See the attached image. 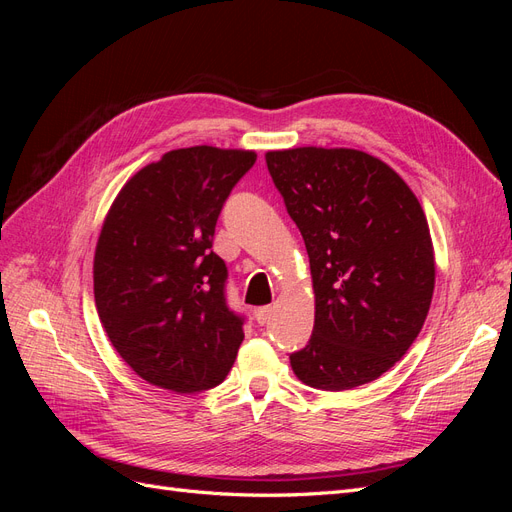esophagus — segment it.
<instances>
[{"label":"esophagus","instance_id":"34e87169","mask_svg":"<svg viewBox=\"0 0 512 512\" xmlns=\"http://www.w3.org/2000/svg\"><path fill=\"white\" fill-rule=\"evenodd\" d=\"M271 314H273V307L271 305H262V307L254 309V318H256L258 324H267Z\"/></svg>","mask_w":512,"mask_h":512}]
</instances>
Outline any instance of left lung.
<instances>
[{"instance_id": "obj_1", "label": "left lung", "mask_w": 512, "mask_h": 512, "mask_svg": "<svg viewBox=\"0 0 512 512\" xmlns=\"http://www.w3.org/2000/svg\"><path fill=\"white\" fill-rule=\"evenodd\" d=\"M265 158L303 235L316 294L314 331L290 354L292 371L322 391L380 378L421 333L433 297L421 203L365 151L297 147Z\"/></svg>"}]
</instances>
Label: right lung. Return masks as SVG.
<instances>
[{"label": "right lung", "mask_w": 512, "mask_h": 512, "mask_svg": "<svg viewBox=\"0 0 512 512\" xmlns=\"http://www.w3.org/2000/svg\"><path fill=\"white\" fill-rule=\"evenodd\" d=\"M254 151L175 149L123 185L94 258V294L113 348L160 389L218 386L243 342L226 305V262L215 254L220 211Z\"/></svg>", "instance_id": "add662e5"}]
</instances>
